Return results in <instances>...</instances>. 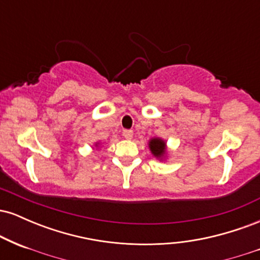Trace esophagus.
Wrapping results in <instances>:
<instances>
[{"mask_svg": "<svg viewBox=\"0 0 260 260\" xmlns=\"http://www.w3.org/2000/svg\"><path fill=\"white\" fill-rule=\"evenodd\" d=\"M122 134H123V137L126 139H132V137H133V131H131V129H124L123 132H122Z\"/></svg>", "mask_w": 260, "mask_h": 260, "instance_id": "esophagus-1", "label": "esophagus"}]
</instances>
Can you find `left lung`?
Here are the masks:
<instances>
[{
  "label": "left lung",
  "instance_id": "1",
  "mask_svg": "<svg viewBox=\"0 0 260 260\" xmlns=\"http://www.w3.org/2000/svg\"><path fill=\"white\" fill-rule=\"evenodd\" d=\"M149 148H150L151 153L154 154V156L161 157L166 151V144L162 139L159 138H153L149 142Z\"/></svg>",
  "mask_w": 260,
  "mask_h": 260
}]
</instances>
